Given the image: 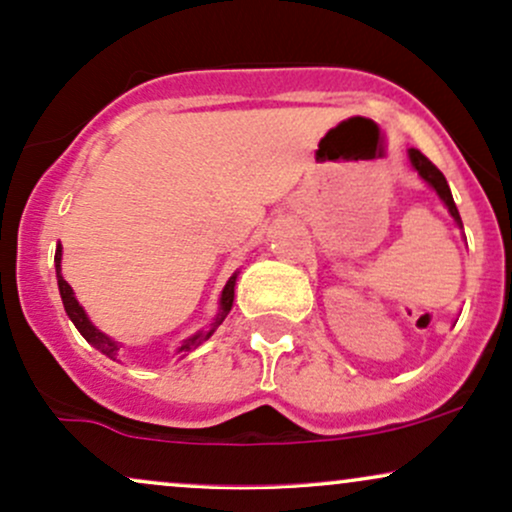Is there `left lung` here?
<instances>
[{
	"label": "left lung",
	"instance_id": "8db88e82",
	"mask_svg": "<svg viewBox=\"0 0 512 512\" xmlns=\"http://www.w3.org/2000/svg\"><path fill=\"white\" fill-rule=\"evenodd\" d=\"M409 158H411V166H414L416 170H419V175L424 178L428 185L433 187V190L438 192V197L443 199L445 207H448V211L452 214V219H455L457 223L462 226V219H460V211H457L455 202H452V195H450V187H448V180H445V175L440 173V170L433 166L428 158L421 154L419 149H409Z\"/></svg>",
	"mask_w": 512,
	"mask_h": 512
}]
</instances>
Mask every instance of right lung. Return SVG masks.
I'll return each instance as SVG.
<instances>
[{"label":"right lung","instance_id":"add662e5","mask_svg":"<svg viewBox=\"0 0 512 512\" xmlns=\"http://www.w3.org/2000/svg\"><path fill=\"white\" fill-rule=\"evenodd\" d=\"M60 260H62V248H60V245H57V252H55L57 286H60V296H62L64 310H67L69 320L74 322V325H76V330H79L81 334H84V339H86L88 344H93V346H96V349H101L105 356L115 358V351L120 349V346H117V342H113V339H110V337H105L103 332H98L96 327L91 325V320H88V317H86L84 308H81L79 301H76V298H74V291H72V286H69L67 281L62 279V274H60ZM236 276H238V274H233L231 279H228L226 289H223V293H221V310H219V317H216L214 327H216V325H221V322H223V317H226V315H228V310H231V305H233V286H236ZM211 332H214V330H209V332H197L195 337L185 339V342H182V346H180L178 351H190V349H195V346L202 344L204 339H207Z\"/></svg>","mask_w":512,"mask_h":512}]
</instances>
